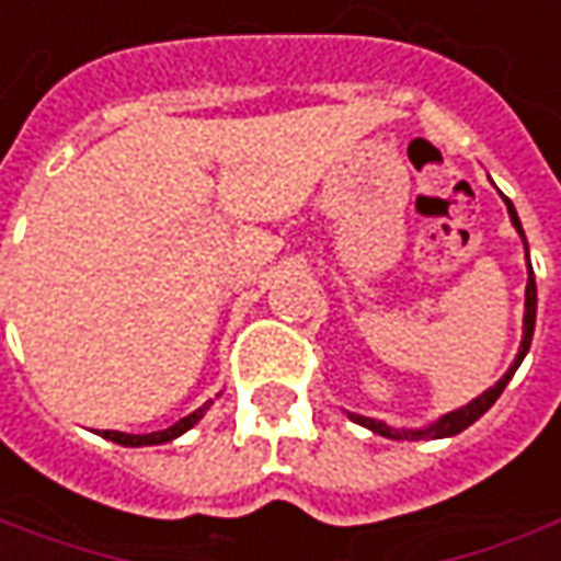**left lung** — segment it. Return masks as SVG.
<instances>
[{"mask_svg":"<svg viewBox=\"0 0 561 561\" xmlns=\"http://www.w3.org/2000/svg\"><path fill=\"white\" fill-rule=\"evenodd\" d=\"M506 211H510V220H513V227L522 236V242H525V232H522V220L516 215V208H513V202L506 199ZM525 257H528V242H525ZM535 319H537V285H535V270H531V261H528V285H525V322H522V346H519V356L516 362L510 365V371H506L491 390H485L482 396H476L470 405H463V409L448 411L445 417H439L436 424L424 426V430H396V426H387L383 421H375V417H362V414H350L356 424L368 426L371 433L377 436H387V439H445V436H457V433H463L467 426L476 424L485 411L497 402V396L504 392V387L510 383V377L516 375V368L525 359V353H528V346H531V337H535Z\"/></svg>","mask_w":561,"mask_h":561,"instance_id":"8db88e82","label":"left lung"}]
</instances>
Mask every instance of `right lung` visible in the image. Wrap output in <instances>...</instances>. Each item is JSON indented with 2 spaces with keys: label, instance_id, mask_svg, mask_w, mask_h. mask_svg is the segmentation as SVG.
<instances>
[{
  "label": "right lung",
  "instance_id": "add662e5",
  "mask_svg": "<svg viewBox=\"0 0 561 561\" xmlns=\"http://www.w3.org/2000/svg\"><path fill=\"white\" fill-rule=\"evenodd\" d=\"M208 405L211 402H205L202 409H196L193 414H186V417H181L178 424L169 426V430H159V433H144V436H131V433H116V430H104L101 436L110 442H116V445H128V448H140V445H162V442H171L178 439V436H184L186 430H193V426L199 424L202 414L208 411Z\"/></svg>",
  "mask_w": 561,
  "mask_h": 561
}]
</instances>
